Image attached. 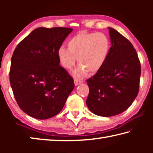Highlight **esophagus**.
<instances>
[{
  "label": "esophagus",
  "mask_w": 153,
  "mask_h": 153,
  "mask_svg": "<svg viewBox=\"0 0 153 153\" xmlns=\"http://www.w3.org/2000/svg\"><path fill=\"white\" fill-rule=\"evenodd\" d=\"M82 83V81H80L79 79H74V84L76 86H78L79 84H80Z\"/></svg>",
  "instance_id": "1"
}]
</instances>
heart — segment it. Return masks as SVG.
I'll list each match as a JSON object with an SVG mask.
<instances>
[{
	"mask_svg": "<svg viewBox=\"0 0 153 153\" xmlns=\"http://www.w3.org/2000/svg\"><path fill=\"white\" fill-rule=\"evenodd\" d=\"M68 48L59 47L56 55L62 67L71 69L76 63L79 65L72 72L76 78H82L90 71L95 74L104 65L109 55L111 41L104 33L80 32L67 42Z\"/></svg>",
	"mask_w": 153,
	"mask_h": 153,
	"instance_id": "b5f03b06",
	"label": "heart"
}]
</instances>
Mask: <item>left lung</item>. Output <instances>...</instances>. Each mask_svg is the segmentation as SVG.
Listing matches in <instances>:
<instances>
[{
    "instance_id": "obj_1",
    "label": "left lung",
    "mask_w": 153,
    "mask_h": 153,
    "mask_svg": "<svg viewBox=\"0 0 153 153\" xmlns=\"http://www.w3.org/2000/svg\"><path fill=\"white\" fill-rule=\"evenodd\" d=\"M111 50L104 65L86 80L90 92L86 105L95 115L111 117L125 111L138 95L140 63L133 45L112 27Z\"/></svg>"
}]
</instances>
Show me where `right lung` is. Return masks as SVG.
<instances>
[{"label":"right lung","mask_w":153,"mask_h":153,"mask_svg":"<svg viewBox=\"0 0 153 153\" xmlns=\"http://www.w3.org/2000/svg\"><path fill=\"white\" fill-rule=\"evenodd\" d=\"M73 29L38 27L20 42L11 58L10 83L19 107L46 120L61 112L74 82L59 65L56 52Z\"/></svg>","instance_id":"add662e5"}]
</instances>
